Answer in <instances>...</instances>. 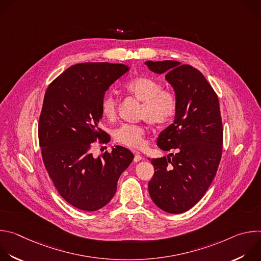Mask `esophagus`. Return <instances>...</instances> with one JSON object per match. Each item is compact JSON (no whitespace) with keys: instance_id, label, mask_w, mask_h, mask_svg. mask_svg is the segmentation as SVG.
Returning <instances> with one entry per match:
<instances>
[{"instance_id":"1","label":"esophagus","mask_w":261,"mask_h":261,"mask_svg":"<svg viewBox=\"0 0 261 261\" xmlns=\"http://www.w3.org/2000/svg\"><path fill=\"white\" fill-rule=\"evenodd\" d=\"M133 153H135V151H133ZM141 159H142V157H141L139 154L135 153V156H134V162H139Z\"/></svg>"}]
</instances>
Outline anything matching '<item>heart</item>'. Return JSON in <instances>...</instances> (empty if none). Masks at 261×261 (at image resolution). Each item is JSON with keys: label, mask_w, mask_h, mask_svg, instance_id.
Listing matches in <instances>:
<instances>
[{"label": "heart", "mask_w": 261, "mask_h": 261, "mask_svg": "<svg viewBox=\"0 0 261 261\" xmlns=\"http://www.w3.org/2000/svg\"><path fill=\"white\" fill-rule=\"evenodd\" d=\"M125 91L135 99L142 102L139 109V118L153 126L167 123L176 108V98L168 90H162L161 84L148 77H137L129 81ZM101 113L108 119L114 120L117 115V99L114 94H106L101 101ZM145 130L141 125L124 124L114 131L117 142L129 146L140 147L143 144Z\"/></svg>", "instance_id": "obj_1"}]
</instances>
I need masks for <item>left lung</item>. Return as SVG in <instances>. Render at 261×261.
<instances>
[{
    "instance_id": "left-lung-1",
    "label": "left lung",
    "mask_w": 261,
    "mask_h": 261,
    "mask_svg": "<svg viewBox=\"0 0 261 261\" xmlns=\"http://www.w3.org/2000/svg\"><path fill=\"white\" fill-rule=\"evenodd\" d=\"M144 64L165 75L176 98L174 121L157 138L161 150L173 153L152 159L155 172L148 193L164 212L180 214L201 199L216 175L223 144L219 100L203 74L190 65Z\"/></svg>"
}]
</instances>
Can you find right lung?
Returning a JSON list of instances; mask_svg holds the SVG:
<instances>
[{"label":"right lung","instance_id":"right-lung-1","mask_svg":"<svg viewBox=\"0 0 261 261\" xmlns=\"http://www.w3.org/2000/svg\"><path fill=\"white\" fill-rule=\"evenodd\" d=\"M123 64L82 63L66 69L47 88L38 125L45 168L60 195L74 207L94 212L117 192L118 180L133 161L128 148L116 145L95 158L105 92L129 71Z\"/></svg>","mask_w":261,"mask_h":261}]
</instances>
